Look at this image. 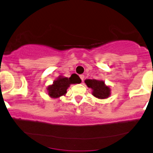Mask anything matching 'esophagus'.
Returning <instances> with one entry per match:
<instances>
[{
  "label": "esophagus",
  "instance_id": "1",
  "mask_svg": "<svg viewBox=\"0 0 153 153\" xmlns=\"http://www.w3.org/2000/svg\"><path fill=\"white\" fill-rule=\"evenodd\" d=\"M79 77H80V79H82V81L83 82L84 79H85V76H84L83 74H81V75H79Z\"/></svg>",
  "mask_w": 153,
  "mask_h": 153
}]
</instances>
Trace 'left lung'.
<instances>
[{
	"label": "left lung",
	"mask_w": 153,
	"mask_h": 153,
	"mask_svg": "<svg viewBox=\"0 0 153 153\" xmlns=\"http://www.w3.org/2000/svg\"><path fill=\"white\" fill-rule=\"evenodd\" d=\"M85 82L88 87L92 89V95L99 99L108 98L111 95V89L100 80L86 79Z\"/></svg>",
	"instance_id": "8db88e82"
}]
</instances>
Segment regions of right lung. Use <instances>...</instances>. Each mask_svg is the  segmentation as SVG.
Returning a JSON list of instances; mask_svg holds the SVG:
<instances>
[{
	"instance_id": "add662e5",
	"label": "right lung",
	"mask_w": 153,
	"mask_h": 153,
	"mask_svg": "<svg viewBox=\"0 0 153 153\" xmlns=\"http://www.w3.org/2000/svg\"><path fill=\"white\" fill-rule=\"evenodd\" d=\"M81 82L82 80L76 74L71 75L69 78L62 76L58 77V79L54 81L52 85L48 86L47 88L48 95L53 98H58L67 92L66 90L70 85L81 83Z\"/></svg>"
}]
</instances>
